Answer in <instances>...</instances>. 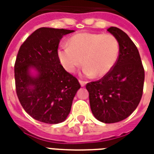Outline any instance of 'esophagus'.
<instances>
[{"label":"esophagus","mask_w":154,"mask_h":154,"mask_svg":"<svg viewBox=\"0 0 154 154\" xmlns=\"http://www.w3.org/2000/svg\"><path fill=\"white\" fill-rule=\"evenodd\" d=\"M79 82H80L82 87H85V86H86V84H87V82H85V81H82V80H79Z\"/></svg>","instance_id":"esophagus-1"}]
</instances>
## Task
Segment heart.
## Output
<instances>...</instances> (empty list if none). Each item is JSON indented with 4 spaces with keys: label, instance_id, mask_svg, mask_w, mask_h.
<instances>
[{
    "label": "heart",
    "instance_id": "b5f03b06",
    "mask_svg": "<svg viewBox=\"0 0 154 154\" xmlns=\"http://www.w3.org/2000/svg\"><path fill=\"white\" fill-rule=\"evenodd\" d=\"M119 54V43L111 34L79 33L72 35L67 46L57 50V57L68 72L82 65L86 76L103 77L113 69Z\"/></svg>",
    "mask_w": 154,
    "mask_h": 154
}]
</instances>
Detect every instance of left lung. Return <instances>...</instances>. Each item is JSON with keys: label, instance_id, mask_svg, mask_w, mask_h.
Here are the masks:
<instances>
[{"label": "left lung", "instance_id": "8db88e82", "mask_svg": "<svg viewBox=\"0 0 154 154\" xmlns=\"http://www.w3.org/2000/svg\"><path fill=\"white\" fill-rule=\"evenodd\" d=\"M119 43V54L113 69L101 79L87 84L91 112L106 124L126 119L142 98L144 69L139 50L126 33L116 27L107 29Z\"/></svg>", "mask_w": 154, "mask_h": 154}]
</instances>
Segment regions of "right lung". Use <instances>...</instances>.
<instances>
[{"label":"right lung","instance_id":"obj_1","mask_svg":"<svg viewBox=\"0 0 154 154\" xmlns=\"http://www.w3.org/2000/svg\"><path fill=\"white\" fill-rule=\"evenodd\" d=\"M74 32L64 29L39 28L26 38L15 63L16 94L24 110L36 120L58 124L69 115L72 100L81 87L57 57L63 36ZM37 71L36 76L30 68Z\"/></svg>","mask_w":154,"mask_h":154}]
</instances>
